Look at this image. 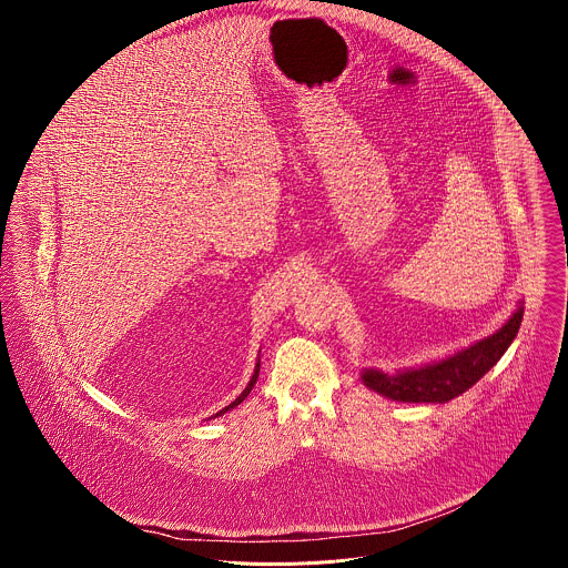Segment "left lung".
<instances>
[{
    "label": "left lung",
    "instance_id": "obj_1",
    "mask_svg": "<svg viewBox=\"0 0 568 568\" xmlns=\"http://www.w3.org/2000/svg\"><path fill=\"white\" fill-rule=\"evenodd\" d=\"M523 313H525V306L520 300L514 315L498 329H494L489 336H484L481 341L464 349H457L446 358H439L419 367L398 369L394 374L369 367L361 372V381L367 389L396 403L444 405L462 396L464 392H468L473 385H477L500 361V356L507 352V347L518 334Z\"/></svg>",
    "mask_w": 568,
    "mask_h": 568
}]
</instances>
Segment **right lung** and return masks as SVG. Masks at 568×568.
Returning <instances> with one entry per match:
<instances>
[{
	"mask_svg": "<svg viewBox=\"0 0 568 568\" xmlns=\"http://www.w3.org/2000/svg\"><path fill=\"white\" fill-rule=\"evenodd\" d=\"M257 374H260V356H257V363H255V369H253V376H251V381H248V383H246V387H244L243 394H241V396H239V398H236V400H234V403H232V405L225 406V408H223V410H219V413H216V415H212V417H219V415H223V413H227V410H232V408H234V406L241 405V403H243L244 398H246V396H248V392H251V389H253V385H255V381H257Z\"/></svg>",
	"mask_w": 568,
	"mask_h": 568,
	"instance_id": "add662e5",
	"label": "right lung"
}]
</instances>
